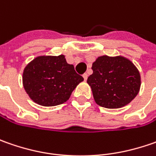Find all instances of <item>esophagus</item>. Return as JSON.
<instances>
[{
	"mask_svg": "<svg viewBox=\"0 0 156 156\" xmlns=\"http://www.w3.org/2000/svg\"><path fill=\"white\" fill-rule=\"evenodd\" d=\"M82 76H83V78H84V80H85V81H86V80L87 79V73L83 74V75H82Z\"/></svg>",
	"mask_w": 156,
	"mask_h": 156,
	"instance_id": "esophagus-1",
	"label": "esophagus"
}]
</instances>
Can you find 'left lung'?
Wrapping results in <instances>:
<instances>
[{"label":"left lung","instance_id":"obj_1","mask_svg":"<svg viewBox=\"0 0 156 156\" xmlns=\"http://www.w3.org/2000/svg\"><path fill=\"white\" fill-rule=\"evenodd\" d=\"M88 76L94 99L106 108H120L130 103L141 87V75L137 68L125 57L99 56L92 65Z\"/></svg>","mask_w":156,"mask_h":156}]
</instances>
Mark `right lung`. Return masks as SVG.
<instances>
[{
	"instance_id": "add662e5",
	"label": "right lung",
	"mask_w": 156,
	"mask_h": 156,
	"mask_svg": "<svg viewBox=\"0 0 156 156\" xmlns=\"http://www.w3.org/2000/svg\"><path fill=\"white\" fill-rule=\"evenodd\" d=\"M83 81L74 65L65 55H41L34 58L23 70L22 83L28 96L35 103L52 107L69 99L73 90Z\"/></svg>"
}]
</instances>
